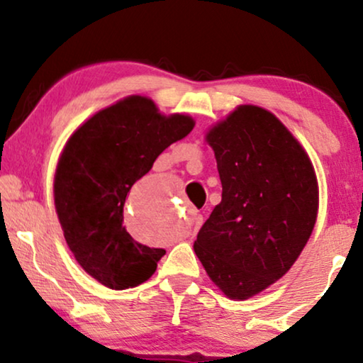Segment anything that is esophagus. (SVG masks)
<instances>
[{
  "mask_svg": "<svg viewBox=\"0 0 363 363\" xmlns=\"http://www.w3.org/2000/svg\"><path fill=\"white\" fill-rule=\"evenodd\" d=\"M201 223H203V218L200 216V215H195L191 218V225H193V228H191V233H195V231H198V228L201 226Z\"/></svg>",
  "mask_w": 363,
  "mask_h": 363,
  "instance_id": "1",
  "label": "esophagus"
}]
</instances>
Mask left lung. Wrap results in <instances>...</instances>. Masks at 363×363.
I'll list each match as a JSON object with an SVG mask.
<instances>
[{
  "mask_svg": "<svg viewBox=\"0 0 363 363\" xmlns=\"http://www.w3.org/2000/svg\"><path fill=\"white\" fill-rule=\"evenodd\" d=\"M221 201L193 242L218 289L246 301L281 279L315 226L319 183L309 155L274 113L242 104L208 128Z\"/></svg>",
  "mask_w": 363,
  "mask_h": 363,
  "instance_id": "left-lung-1",
  "label": "left lung"
}]
</instances>
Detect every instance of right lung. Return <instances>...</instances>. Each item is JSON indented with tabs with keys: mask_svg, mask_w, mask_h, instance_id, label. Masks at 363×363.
<instances>
[{
	"mask_svg": "<svg viewBox=\"0 0 363 363\" xmlns=\"http://www.w3.org/2000/svg\"><path fill=\"white\" fill-rule=\"evenodd\" d=\"M195 127L188 113L160 112L127 96L94 113L67 138L54 173V206L69 250L89 276L122 291L150 279L165 255L133 240L123 205L157 157Z\"/></svg>",
	"mask_w": 363,
	"mask_h": 363,
	"instance_id": "right-lung-1",
	"label": "right lung"
}]
</instances>
